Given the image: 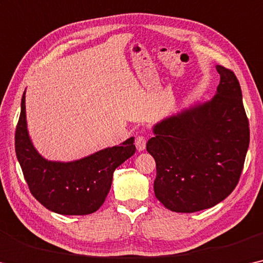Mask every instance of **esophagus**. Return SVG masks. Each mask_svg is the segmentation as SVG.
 Masks as SVG:
<instances>
[{
	"label": "esophagus",
	"instance_id": "esophagus-1",
	"mask_svg": "<svg viewBox=\"0 0 263 263\" xmlns=\"http://www.w3.org/2000/svg\"><path fill=\"white\" fill-rule=\"evenodd\" d=\"M145 143H147V140H145L144 136H137L135 139V145L137 148V151L142 152L145 149Z\"/></svg>",
	"mask_w": 263,
	"mask_h": 263
}]
</instances>
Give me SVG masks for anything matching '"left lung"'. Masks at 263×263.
Wrapping results in <instances>:
<instances>
[{
	"mask_svg": "<svg viewBox=\"0 0 263 263\" xmlns=\"http://www.w3.org/2000/svg\"><path fill=\"white\" fill-rule=\"evenodd\" d=\"M214 98L196 101L153 126L147 151L156 162L154 192L165 208L195 213L223 201L239 182L249 147L240 83L216 66Z\"/></svg>",
	"mask_w": 263,
	"mask_h": 263,
	"instance_id": "obj_1",
	"label": "left lung"
}]
</instances>
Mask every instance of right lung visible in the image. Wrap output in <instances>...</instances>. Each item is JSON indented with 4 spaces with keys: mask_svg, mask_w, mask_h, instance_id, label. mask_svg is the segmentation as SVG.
<instances>
[{
    "mask_svg": "<svg viewBox=\"0 0 263 263\" xmlns=\"http://www.w3.org/2000/svg\"><path fill=\"white\" fill-rule=\"evenodd\" d=\"M15 151L30 193L49 211L61 215H87L103 204L111 187L112 174L135 154L134 137L74 161L44 159L29 136L26 90L15 133Z\"/></svg>",
    "mask_w": 263,
    "mask_h": 263,
    "instance_id": "1",
    "label": "right lung"
}]
</instances>
